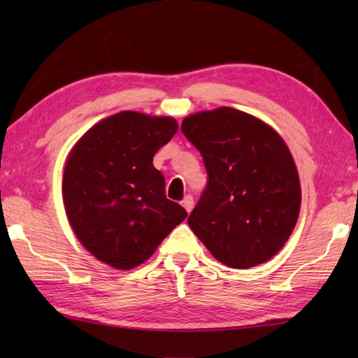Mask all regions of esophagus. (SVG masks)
I'll use <instances>...</instances> for the list:
<instances>
[{
  "label": "esophagus",
  "mask_w": 358,
  "mask_h": 358,
  "mask_svg": "<svg viewBox=\"0 0 358 358\" xmlns=\"http://www.w3.org/2000/svg\"><path fill=\"white\" fill-rule=\"evenodd\" d=\"M181 204H183V208H185L187 212H191V210L194 209V199H192V195H186L185 199H183V201H181Z\"/></svg>",
  "instance_id": "esophagus-1"
}]
</instances>
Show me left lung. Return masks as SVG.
I'll return each instance as SVG.
<instances>
[{
    "label": "left lung",
    "instance_id": "8db88e82",
    "mask_svg": "<svg viewBox=\"0 0 358 358\" xmlns=\"http://www.w3.org/2000/svg\"><path fill=\"white\" fill-rule=\"evenodd\" d=\"M181 131L200 150L208 186L187 223L220 263L248 269L285 246L299 218L294 158L271 126L246 112L192 113Z\"/></svg>",
    "mask_w": 358,
    "mask_h": 358
}]
</instances>
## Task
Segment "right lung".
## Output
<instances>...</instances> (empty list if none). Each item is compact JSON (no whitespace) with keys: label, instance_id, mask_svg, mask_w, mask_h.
<instances>
[{"label":"right lung","instance_id":"right-lung-1","mask_svg":"<svg viewBox=\"0 0 358 358\" xmlns=\"http://www.w3.org/2000/svg\"><path fill=\"white\" fill-rule=\"evenodd\" d=\"M177 131L172 117L124 110L90 127L71 150L63 173L66 215L100 262L135 268L187 217L166 199L163 173L152 164Z\"/></svg>","mask_w":358,"mask_h":358}]
</instances>
